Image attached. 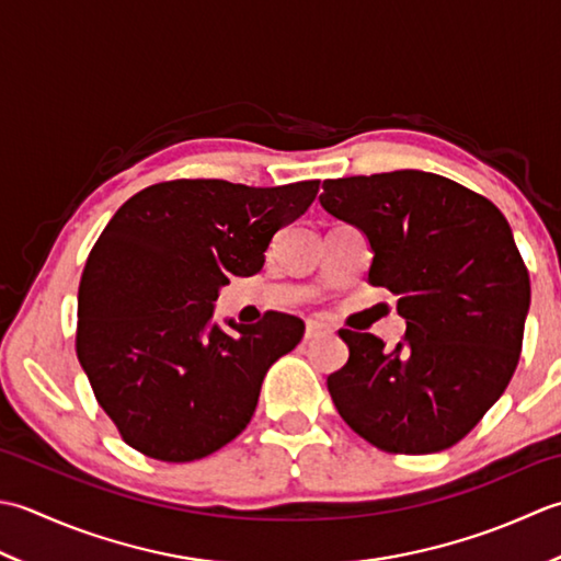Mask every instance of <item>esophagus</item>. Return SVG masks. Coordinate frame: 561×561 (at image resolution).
<instances>
[{
	"mask_svg": "<svg viewBox=\"0 0 561 561\" xmlns=\"http://www.w3.org/2000/svg\"><path fill=\"white\" fill-rule=\"evenodd\" d=\"M329 327L327 324H322V322H307V327H305V339L307 341H312V339H317V336H324V334H329Z\"/></svg>",
	"mask_w": 561,
	"mask_h": 561,
	"instance_id": "34e87169",
	"label": "esophagus"
}]
</instances>
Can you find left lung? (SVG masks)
Returning a JSON list of instances; mask_svg holds the SVG:
<instances>
[{"instance_id":"left-lung-1","label":"left lung","mask_w":561,"mask_h":561,"mask_svg":"<svg viewBox=\"0 0 561 561\" xmlns=\"http://www.w3.org/2000/svg\"><path fill=\"white\" fill-rule=\"evenodd\" d=\"M319 203L368 237V283L397 295L394 351L341 329L348 363L327 377L341 419L394 455L453 448L504 394L520 358L530 276L494 203L404 169L324 181Z\"/></svg>"}]
</instances>
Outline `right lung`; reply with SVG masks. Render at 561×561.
I'll return each mask as SVG.
<instances>
[{
	"label": "right lung",
	"mask_w": 561,
	"mask_h": 561,
	"mask_svg": "<svg viewBox=\"0 0 561 561\" xmlns=\"http://www.w3.org/2000/svg\"><path fill=\"white\" fill-rule=\"evenodd\" d=\"M319 181L251 188L174 179L125 201L79 280L77 358L121 438L162 462H191L234 440L268 368L305 334L293 314L210 324L230 276H254Z\"/></svg>",
	"instance_id": "obj_1"
}]
</instances>
